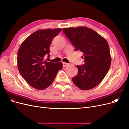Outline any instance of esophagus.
Listing matches in <instances>:
<instances>
[{
  "label": "esophagus",
  "mask_w": 129,
  "mask_h": 129,
  "mask_svg": "<svg viewBox=\"0 0 129 129\" xmlns=\"http://www.w3.org/2000/svg\"><path fill=\"white\" fill-rule=\"evenodd\" d=\"M69 64L67 63H66V62H63V66L64 67H68Z\"/></svg>",
  "instance_id": "1"
}]
</instances>
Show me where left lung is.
<instances>
[{
  "label": "left lung",
  "mask_w": 129,
  "mask_h": 129,
  "mask_svg": "<svg viewBox=\"0 0 129 129\" xmlns=\"http://www.w3.org/2000/svg\"><path fill=\"white\" fill-rule=\"evenodd\" d=\"M75 47L83 53L84 63L78 66V73L73 83L81 90L92 89L100 84L110 68L111 58L108 43L95 30L86 27L62 29Z\"/></svg>",
  "instance_id": "obj_1"
}]
</instances>
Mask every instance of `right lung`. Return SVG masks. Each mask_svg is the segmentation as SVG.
Returning <instances> with one entry per match:
<instances>
[{"mask_svg":"<svg viewBox=\"0 0 129 129\" xmlns=\"http://www.w3.org/2000/svg\"><path fill=\"white\" fill-rule=\"evenodd\" d=\"M61 28L38 30L27 38L18 52V68L21 75L31 87L43 90L52 84L61 62H49L44 60L49 56V46Z\"/></svg>","mask_w":129,"mask_h":129,"instance_id":"obj_1","label":"right lung"}]
</instances>
